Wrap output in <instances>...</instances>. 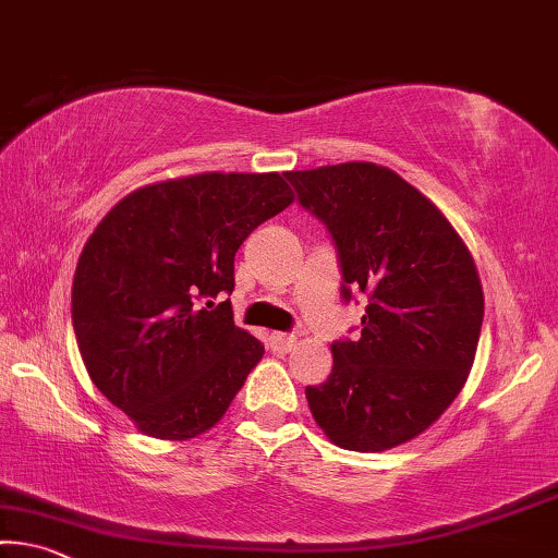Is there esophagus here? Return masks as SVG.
Wrapping results in <instances>:
<instances>
[{
  "label": "esophagus",
  "instance_id": "34e87169",
  "mask_svg": "<svg viewBox=\"0 0 558 558\" xmlns=\"http://www.w3.org/2000/svg\"><path fill=\"white\" fill-rule=\"evenodd\" d=\"M295 342H298V338L295 335H290V332H272L270 338H268V348L272 350V352H290L295 348Z\"/></svg>",
  "mask_w": 558,
  "mask_h": 558
}]
</instances>
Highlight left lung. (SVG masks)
<instances>
[{
  "label": "left lung",
  "mask_w": 558,
  "mask_h": 558,
  "mask_svg": "<svg viewBox=\"0 0 558 558\" xmlns=\"http://www.w3.org/2000/svg\"><path fill=\"white\" fill-rule=\"evenodd\" d=\"M298 203L327 228L340 295H367L360 338L332 342V373L305 387L335 445L383 452L435 422L470 375L484 295L462 238L435 203L375 163L290 171Z\"/></svg>",
  "instance_id": "left-lung-1"
}]
</instances>
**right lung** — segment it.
Masks as SVG:
<instances>
[{"mask_svg": "<svg viewBox=\"0 0 558 558\" xmlns=\"http://www.w3.org/2000/svg\"><path fill=\"white\" fill-rule=\"evenodd\" d=\"M293 203L278 173H201L119 201L84 245L72 325L88 377L136 427L191 439L214 427L263 357L233 323V260Z\"/></svg>", "mask_w": 558, "mask_h": 558, "instance_id": "right-lung-1", "label": "right lung"}]
</instances>
